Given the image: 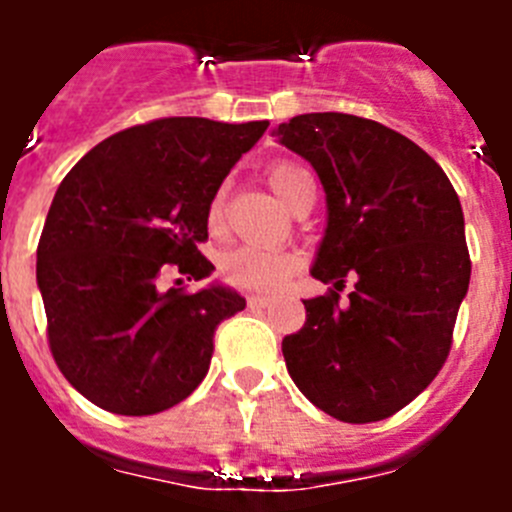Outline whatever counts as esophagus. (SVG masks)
I'll list each match as a JSON object with an SVG mask.
<instances>
[{"label": "esophagus", "instance_id": "34e87169", "mask_svg": "<svg viewBox=\"0 0 512 512\" xmlns=\"http://www.w3.org/2000/svg\"><path fill=\"white\" fill-rule=\"evenodd\" d=\"M248 307L251 310H266V307H271V300L269 297H248Z\"/></svg>", "mask_w": 512, "mask_h": 512}]
</instances>
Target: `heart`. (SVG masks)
Listing matches in <instances>:
<instances>
[{"mask_svg": "<svg viewBox=\"0 0 512 512\" xmlns=\"http://www.w3.org/2000/svg\"><path fill=\"white\" fill-rule=\"evenodd\" d=\"M269 184L271 189L279 194V200L292 210L295 202L300 200L302 189L312 182L302 166L292 164V161H279L269 169ZM225 212V189L220 187L212 194L210 207H207V225L217 230L223 225ZM297 269V259L292 253L284 251H264V248L241 246L228 251L220 259V277L235 289L243 292H253V295H271L277 289L284 287L292 271Z\"/></svg>", "mask_w": 512, "mask_h": 512, "instance_id": "b5f03b06", "label": "heart"}]
</instances>
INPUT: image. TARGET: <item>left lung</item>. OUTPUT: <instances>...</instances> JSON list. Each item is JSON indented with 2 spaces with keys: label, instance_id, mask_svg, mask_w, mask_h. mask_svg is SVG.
<instances>
[{
  "label": "left lung",
  "instance_id": "1",
  "mask_svg": "<svg viewBox=\"0 0 512 512\" xmlns=\"http://www.w3.org/2000/svg\"><path fill=\"white\" fill-rule=\"evenodd\" d=\"M274 135L320 176L328 223L310 274L333 284L282 341L289 377L343 423L390 418L449 356L472 274L459 197L423 148L374 120L310 112Z\"/></svg>",
  "mask_w": 512,
  "mask_h": 512
}]
</instances>
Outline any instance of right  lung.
<instances>
[{"mask_svg": "<svg viewBox=\"0 0 512 512\" xmlns=\"http://www.w3.org/2000/svg\"><path fill=\"white\" fill-rule=\"evenodd\" d=\"M266 128L164 117L102 140L61 182L38 243V287L53 359L97 408L161 413L205 379L215 328L246 300L223 284L164 292L158 277H210L197 248L207 207Z\"/></svg>", "mask_w": 512, "mask_h": 512, "instance_id": "1", "label": "right lung"}]
</instances>
